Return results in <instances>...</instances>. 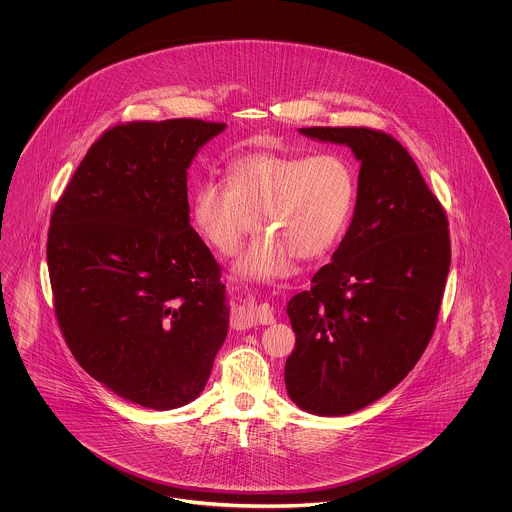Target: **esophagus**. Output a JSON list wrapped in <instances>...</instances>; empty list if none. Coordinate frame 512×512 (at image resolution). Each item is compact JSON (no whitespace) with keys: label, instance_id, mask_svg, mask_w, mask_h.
Listing matches in <instances>:
<instances>
[{"label":"esophagus","instance_id":"esophagus-1","mask_svg":"<svg viewBox=\"0 0 512 512\" xmlns=\"http://www.w3.org/2000/svg\"><path fill=\"white\" fill-rule=\"evenodd\" d=\"M234 322L238 326H257V324H272L274 313L268 303H255L251 299H240L236 311H234Z\"/></svg>","mask_w":512,"mask_h":512}]
</instances>
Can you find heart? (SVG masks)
<instances>
[{"label": "heart", "instance_id": "1", "mask_svg": "<svg viewBox=\"0 0 512 512\" xmlns=\"http://www.w3.org/2000/svg\"><path fill=\"white\" fill-rule=\"evenodd\" d=\"M357 195L353 165L340 153H253L228 167V184L207 180L195 190L192 217L205 242L232 255L251 222L259 234L236 259L251 282L292 276L295 257L315 261L338 244Z\"/></svg>", "mask_w": 512, "mask_h": 512}]
</instances>
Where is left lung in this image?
Listing matches in <instances>:
<instances>
[{"mask_svg": "<svg viewBox=\"0 0 512 512\" xmlns=\"http://www.w3.org/2000/svg\"><path fill=\"white\" fill-rule=\"evenodd\" d=\"M351 147L361 163L351 224L293 295L295 349L284 380L293 403L318 416L365 409L418 363L434 334L451 265L447 217L409 151L370 128H299Z\"/></svg>", "mask_w": 512, "mask_h": 512, "instance_id": "1", "label": "left lung"}]
</instances>
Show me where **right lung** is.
<instances>
[{
	"label": "right lung",
	"mask_w": 512,
	"mask_h": 512,
	"mask_svg": "<svg viewBox=\"0 0 512 512\" xmlns=\"http://www.w3.org/2000/svg\"><path fill=\"white\" fill-rule=\"evenodd\" d=\"M224 128L171 119L107 130L51 215L49 280L65 341L94 380L147 409L194 401L228 334L220 268L188 205V169Z\"/></svg>",
	"instance_id": "obj_1"
}]
</instances>
